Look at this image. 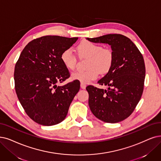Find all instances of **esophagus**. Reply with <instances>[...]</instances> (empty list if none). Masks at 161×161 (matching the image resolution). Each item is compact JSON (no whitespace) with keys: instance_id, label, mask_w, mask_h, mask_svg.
I'll return each mask as SVG.
<instances>
[{"instance_id":"esophagus-1","label":"esophagus","mask_w":161,"mask_h":161,"mask_svg":"<svg viewBox=\"0 0 161 161\" xmlns=\"http://www.w3.org/2000/svg\"><path fill=\"white\" fill-rule=\"evenodd\" d=\"M80 87H81V88H82V89H85L86 88V85H85V84H84V83H80Z\"/></svg>"}]
</instances>
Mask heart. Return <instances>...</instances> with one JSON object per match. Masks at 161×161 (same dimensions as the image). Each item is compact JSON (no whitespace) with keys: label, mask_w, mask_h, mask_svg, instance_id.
Instances as JSON below:
<instances>
[{"label":"heart","mask_w":161,"mask_h":161,"mask_svg":"<svg viewBox=\"0 0 161 161\" xmlns=\"http://www.w3.org/2000/svg\"><path fill=\"white\" fill-rule=\"evenodd\" d=\"M76 49L79 57H88L86 62L88 69L72 73L70 76L72 80L87 84L97 79L100 73L106 74L110 71L114 63V55L110 49L103 48L101 45L88 40L82 41ZM60 59L63 65L68 70L75 69L76 57L71 48L63 50Z\"/></svg>","instance_id":"b5f03b06"}]
</instances>
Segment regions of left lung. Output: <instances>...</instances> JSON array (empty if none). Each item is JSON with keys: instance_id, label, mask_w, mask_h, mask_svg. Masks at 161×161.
<instances>
[{"instance_id": "left-lung-1", "label": "left lung", "mask_w": 161, "mask_h": 161, "mask_svg": "<svg viewBox=\"0 0 161 161\" xmlns=\"http://www.w3.org/2000/svg\"><path fill=\"white\" fill-rule=\"evenodd\" d=\"M94 43L111 46L114 63L111 69L98 80L104 90L89 85L88 104L95 116L106 123H118L133 113L142 96L145 66L141 53L127 37L121 34H107L88 38Z\"/></svg>"}]
</instances>
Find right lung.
I'll use <instances>...</instances> for the list:
<instances>
[{
    "label": "right lung",
    "instance_id": "obj_1",
    "mask_svg": "<svg viewBox=\"0 0 161 161\" xmlns=\"http://www.w3.org/2000/svg\"><path fill=\"white\" fill-rule=\"evenodd\" d=\"M77 40L58 36L36 38L26 45L16 63L14 76L18 98L25 113L38 124L50 126L65 119L79 91L78 80L57 86L70 76L61 63V54Z\"/></svg>",
    "mask_w": 161,
    "mask_h": 161
}]
</instances>
